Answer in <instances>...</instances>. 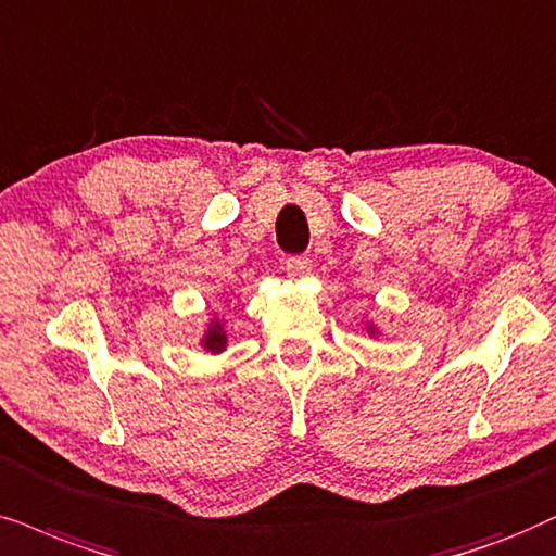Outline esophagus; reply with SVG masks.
<instances>
[{"instance_id": "34e87169", "label": "esophagus", "mask_w": 556, "mask_h": 556, "mask_svg": "<svg viewBox=\"0 0 556 556\" xmlns=\"http://www.w3.org/2000/svg\"><path fill=\"white\" fill-rule=\"evenodd\" d=\"M285 269L290 277H307L313 269V262L307 256H287L285 258Z\"/></svg>"}]
</instances>
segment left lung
<instances>
[{"mask_svg":"<svg viewBox=\"0 0 556 556\" xmlns=\"http://www.w3.org/2000/svg\"><path fill=\"white\" fill-rule=\"evenodd\" d=\"M369 328H371V326H369ZM371 333H375V328H371Z\"/></svg>","mask_w":556,"mask_h":556,"instance_id":"obj_1","label":"left lung"}]
</instances>
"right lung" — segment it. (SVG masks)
<instances>
[{
	"mask_svg": "<svg viewBox=\"0 0 556 556\" xmlns=\"http://www.w3.org/2000/svg\"><path fill=\"white\" fill-rule=\"evenodd\" d=\"M202 343H205V349L213 351V354H217V351L226 349L228 336H226V330H223L220 320L210 323V328H207V333H205V339H202Z\"/></svg>",
	"mask_w": 556,
	"mask_h": 556,
	"instance_id": "right-lung-1",
	"label": "right lung"
}]
</instances>
